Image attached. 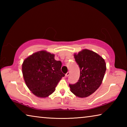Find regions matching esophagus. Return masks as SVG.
Returning a JSON list of instances; mask_svg holds the SVG:
<instances>
[{"mask_svg":"<svg viewBox=\"0 0 127 127\" xmlns=\"http://www.w3.org/2000/svg\"><path fill=\"white\" fill-rule=\"evenodd\" d=\"M69 75V72H66V73L65 74V76L66 77H68Z\"/></svg>","mask_w":127,"mask_h":127,"instance_id":"esophagus-1","label":"esophagus"}]
</instances>
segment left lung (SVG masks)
<instances>
[{"label": "left lung", "instance_id": "1", "mask_svg": "<svg viewBox=\"0 0 127 127\" xmlns=\"http://www.w3.org/2000/svg\"><path fill=\"white\" fill-rule=\"evenodd\" d=\"M75 61L79 65L80 76L74 84H69L70 91L79 97H86L100 87L106 71L104 59L97 53L84 49L75 54Z\"/></svg>", "mask_w": 127, "mask_h": 127}]
</instances>
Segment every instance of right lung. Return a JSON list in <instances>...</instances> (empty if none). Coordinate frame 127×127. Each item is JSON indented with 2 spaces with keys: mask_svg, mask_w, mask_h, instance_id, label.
Returning <instances> with one entry per match:
<instances>
[{
  "mask_svg": "<svg viewBox=\"0 0 127 127\" xmlns=\"http://www.w3.org/2000/svg\"><path fill=\"white\" fill-rule=\"evenodd\" d=\"M62 62L56 61L54 55L45 51H38L26 59L22 73L27 86L40 97H46L53 93L62 77Z\"/></svg>",
  "mask_w": 127,
  "mask_h": 127,
  "instance_id": "right-lung-1",
  "label": "right lung"
}]
</instances>
